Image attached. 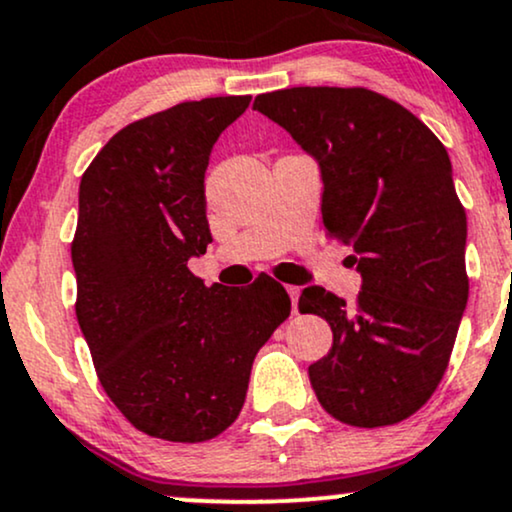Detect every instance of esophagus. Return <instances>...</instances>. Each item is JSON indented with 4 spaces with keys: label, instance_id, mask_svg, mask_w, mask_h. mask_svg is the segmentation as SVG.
<instances>
[{
    "label": "esophagus",
    "instance_id": "1",
    "mask_svg": "<svg viewBox=\"0 0 512 512\" xmlns=\"http://www.w3.org/2000/svg\"><path fill=\"white\" fill-rule=\"evenodd\" d=\"M287 294H290V299H292V311H294V314H299V294H302V290L290 285V287H287Z\"/></svg>",
    "mask_w": 512,
    "mask_h": 512
}]
</instances>
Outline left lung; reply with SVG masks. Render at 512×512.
<instances>
[{
  "label": "left lung",
  "instance_id": "left-lung-1",
  "mask_svg": "<svg viewBox=\"0 0 512 512\" xmlns=\"http://www.w3.org/2000/svg\"><path fill=\"white\" fill-rule=\"evenodd\" d=\"M254 110L316 158L323 225L352 246L362 273L354 306L316 285L299 297L302 314L333 330L330 352L309 366L316 398L342 424H398L446 374L470 294L467 215L448 150L422 119L369 88L273 90Z\"/></svg>",
  "mask_w": 512,
  "mask_h": 512
}]
</instances>
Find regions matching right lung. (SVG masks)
I'll use <instances>...</instances> for the list:
<instances>
[{"label":"right lung","mask_w":512,"mask_h":512,"mask_svg":"<svg viewBox=\"0 0 512 512\" xmlns=\"http://www.w3.org/2000/svg\"><path fill=\"white\" fill-rule=\"evenodd\" d=\"M249 102H179L138 119L81 177L71 242L78 326L107 398L162 441H210L239 417L256 352L292 309L268 275L225 290L189 270L213 242L210 150Z\"/></svg>","instance_id":"1"}]
</instances>
